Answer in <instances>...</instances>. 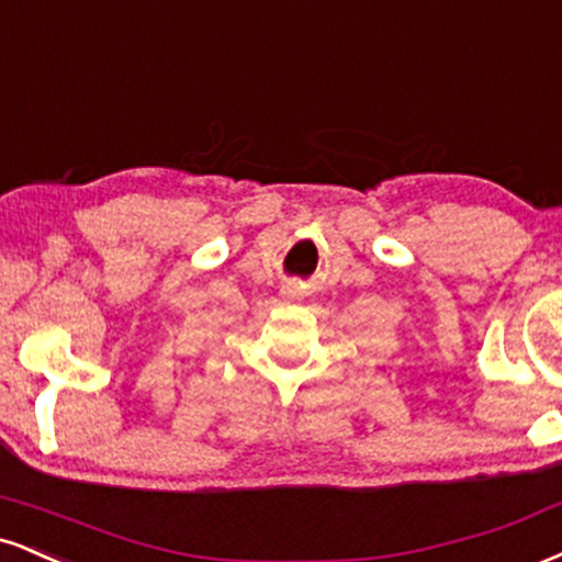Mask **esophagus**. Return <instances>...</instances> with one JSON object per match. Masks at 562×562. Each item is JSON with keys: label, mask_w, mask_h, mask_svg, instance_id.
<instances>
[{"label": "esophagus", "mask_w": 562, "mask_h": 562, "mask_svg": "<svg viewBox=\"0 0 562 562\" xmlns=\"http://www.w3.org/2000/svg\"><path fill=\"white\" fill-rule=\"evenodd\" d=\"M282 295H288V299H295V295H299V288H295V285L282 288Z\"/></svg>", "instance_id": "34e87169"}]
</instances>
